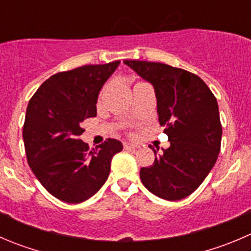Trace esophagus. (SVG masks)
<instances>
[{
	"instance_id": "obj_1",
	"label": "esophagus",
	"mask_w": 251,
	"mask_h": 251,
	"mask_svg": "<svg viewBox=\"0 0 251 251\" xmlns=\"http://www.w3.org/2000/svg\"><path fill=\"white\" fill-rule=\"evenodd\" d=\"M124 150H126V151H135L136 150V146L130 145V143H124Z\"/></svg>"
}]
</instances>
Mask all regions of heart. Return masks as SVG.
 Segmentation results:
<instances>
[{"instance_id": "b5f03b06", "label": "heart", "mask_w": 251, "mask_h": 251, "mask_svg": "<svg viewBox=\"0 0 251 251\" xmlns=\"http://www.w3.org/2000/svg\"><path fill=\"white\" fill-rule=\"evenodd\" d=\"M101 93H103V91H101ZM101 93H100V96H99V98H100V97H101Z\"/></svg>"}]
</instances>
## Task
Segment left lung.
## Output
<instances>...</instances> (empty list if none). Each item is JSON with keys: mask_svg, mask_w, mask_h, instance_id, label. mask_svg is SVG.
Returning <instances> with one entry per match:
<instances>
[{"mask_svg": "<svg viewBox=\"0 0 251 251\" xmlns=\"http://www.w3.org/2000/svg\"><path fill=\"white\" fill-rule=\"evenodd\" d=\"M151 82L157 97L158 120L170 146L151 167L141 168L142 184L155 196L176 201L191 195L217 160L222 140L217 99L199 76L150 61L125 60Z\"/></svg>", "mask_w": 251, "mask_h": 251, "instance_id": "left-lung-1", "label": "left lung"}]
</instances>
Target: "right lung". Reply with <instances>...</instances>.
Returning a JSON list of instances; mask_svg holds the SVG:
<instances>
[{
	"instance_id": "1",
	"label": "right lung",
	"mask_w": 251,
	"mask_h": 251,
	"mask_svg": "<svg viewBox=\"0 0 251 251\" xmlns=\"http://www.w3.org/2000/svg\"><path fill=\"white\" fill-rule=\"evenodd\" d=\"M119 64L118 60L58 72L29 100L23 125L26 160L58 200L78 203L92 198L108 179L113 155L123 151L114 138L92 151L79 138L82 124L97 115L99 92Z\"/></svg>"
}]
</instances>
